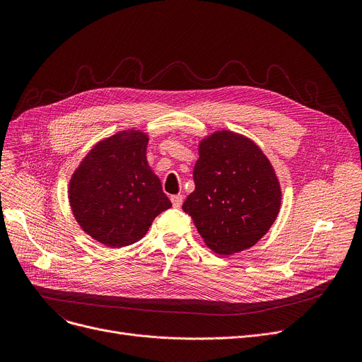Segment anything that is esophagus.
<instances>
[{"mask_svg":"<svg viewBox=\"0 0 362 362\" xmlns=\"http://www.w3.org/2000/svg\"><path fill=\"white\" fill-rule=\"evenodd\" d=\"M170 200H172L173 208H180L182 203H183V194H175V196L170 197Z\"/></svg>","mask_w":362,"mask_h":362,"instance_id":"1","label":"esophagus"}]
</instances>
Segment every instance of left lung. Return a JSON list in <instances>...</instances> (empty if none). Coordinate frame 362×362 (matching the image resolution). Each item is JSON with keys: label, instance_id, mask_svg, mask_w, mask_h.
<instances>
[{"label": "left lung", "instance_id": "obj_1", "mask_svg": "<svg viewBox=\"0 0 362 362\" xmlns=\"http://www.w3.org/2000/svg\"><path fill=\"white\" fill-rule=\"evenodd\" d=\"M193 180L182 209L219 255L252 247L278 218V176L261 147L243 134L219 130L202 139Z\"/></svg>", "mask_w": 362, "mask_h": 362}]
</instances>
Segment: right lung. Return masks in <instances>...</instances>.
Instances as JSON below:
<instances>
[{
	"instance_id": "right-lung-1",
	"label": "right lung",
	"mask_w": 362,
	"mask_h": 362,
	"mask_svg": "<svg viewBox=\"0 0 362 362\" xmlns=\"http://www.w3.org/2000/svg\"><path fill=\"white\" fill-rule=\"evenodd\" d=\"M147 133L136 129L100 140L69 185V202L80 228L109 247L141 239L159 214L172 208L146 158Z\"/></svg>"
}]
</instances>
